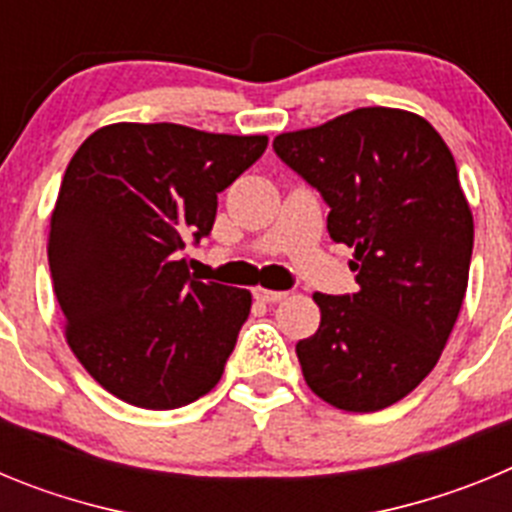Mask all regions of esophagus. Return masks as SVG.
<instances>
[{
	"instance_id": "34e87169",
	"label": "esophagus",
	"mask_w": 512,
	"mask_h": 512,
	"mask_svg": "<svg viewBox=\"0 0 512 512\" xmlns=\"http://www.w3.org/2000/svg\"><path fill=\"white\" fill-rule=\"evenodd\" d=\"M253 295H256V300H261V302H266V305H274V302H282L284 297H287V292H277V289H256V292H253Z\"/></svg>"
}]
</instances>
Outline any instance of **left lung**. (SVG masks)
<instances>
[{
    "label": "left lung",
    "instance_id": "1",
    "mask_svg": "<svg viewBox=\"0 0 512 512\" xmlns=\"http://www.w3.org/2000/svg\"><path fill=\"white\" fill-rule=\"evenodd\" d=\"M274 151L354 248L359 292L312 295L320 328L297 343L307 387L348 413L390 408L431 374L467 292L474 220L454 156L431 122L392 107L282 133Z\"/></svg>",
    "mask_w": 512,
    "mask_h": 512
}]
</instances>
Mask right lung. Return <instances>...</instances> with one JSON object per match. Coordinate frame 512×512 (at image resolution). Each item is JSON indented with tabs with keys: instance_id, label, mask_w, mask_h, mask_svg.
<instances>
[{
	"instance_id": "1",
	"label": "right lung",
	"mask_w": 512,
	"mask_h": 512,
	"mask_svg": "<svg viewBox=\"0 0 512 512\" xmlns=\"http://www.w3.org/2000/svg\"><path fill=\"white\" fill-rule=\"evenodd\" d=\"M266 143L115 122L74 153L51 215L48 264L66 341L110 395L174 410L220 382L251 292L192 279L179 253L210 235L217 194Z\"/></svg>"
}]
</instances>
